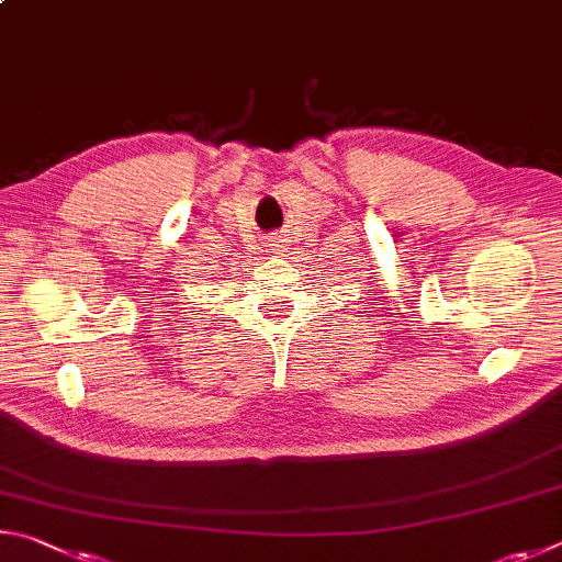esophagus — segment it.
Here are the masks:
<instances>
[{
    "mask_svg": "<svg viewBox=\"0 0 562 562\" xmlns=\"http://www.w3.org/2000/svg\"><path fill=\"white\" fill-rule=\"evenodd\" d=\"M281 236L279 234H273V236H269V246H271V251H276V254H279L281 251Z\"/></svg>",
    "mask_w": 562,
    "mask_h": 562,
    "instance_id": "34e87169",
    "label": "esophagus"
}]
</instances>
